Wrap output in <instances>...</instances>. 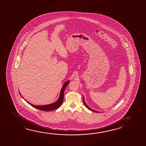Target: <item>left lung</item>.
<instances>
[{"label":"left lung","instance_id":"1","mask_svg":"<svg viewBox=\"0 0 146 146\" xmlns=\"http://www.w3.org/2000/svg\"><path fill=\"white\" fill-rule=\"evenodd\" d=\"M83 100H84V105L86 106V107L87 108H88V110H91V111H94V112H100L99 111H96L95 110H94L93 109H92L91 108H90L89 106H88V105L86 104V102H85V100H84V97L83 96Z\"/></svg>","mask_w":146,"mask_h":146}]
</instances>
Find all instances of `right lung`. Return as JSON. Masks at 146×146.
Wrapping results in <instances>:
<instances>
[{
    "mask_svg": "<svg viewBox=\"0 0 146 146\" xmlns=\"http://www.w3.org/2000/svg\"><path fill=\"white\" fill-rule=\"evenodd\" d=\"M69 80L66 81L65 84H64V85L62 86V89H61V91H60V96H59V98L58 99V100L56 101L55 102H54V103H51V104H47V105H36L32 104L31 103L29 102L28 101L25 100L24 98H23V97L22 96L20 92L19 93L20 94V95L22 97V98L24 99V100L26 101L27 103L29 104H31V106H33L34 108H36V109H38V110H43V111H51V110H54L55 109L58 108L60 107V105H62V102H63V100H64V91H65V88H66V86H68V84L69 83Z\"/></svg>",
    "mask_w": 146,
    "mask_h": 146,
    "instance_id": "right-lung-1",
    "label": "right lung"
}]
</instances>
